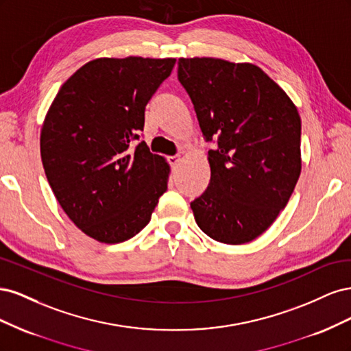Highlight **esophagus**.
<instances>
[{"instance_id": "34e87169", "label": "esophagus", "mask_w": 351, "mask_h": 351, "mask_svg": "<svg viewBox=\"0 0 351 351\" xmlns=\"http://www.w3.org/2000/svg\"><path fill=\"white\" fill-rule=\"evenodd\" d=\"M180 161H182V159H180V156H177V155L168 156V162H169V165H171L173 168H176L180 164Z\"/></svg>"}]
</instances>
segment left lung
<instances>
[{"label": "left lung", "mask_w": 351, "mask_h": 351, "mask_svg": "<svg viewBox=\"0 0 351 351\" xmlns=\"http://www.w3.org/2000/svg\"><path fill=\"white\" fill-rule=\"evenodd\" d=\"M208 152L210 182L190 208L210 239L243 244L259 237L289 204L302 171V120L295 105L252 62L178 58Z\"/></svg>", "instance_id": "obj_1"}]
</instances>
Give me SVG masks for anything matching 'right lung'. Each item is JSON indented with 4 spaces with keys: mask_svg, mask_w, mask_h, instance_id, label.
I'll list each match as a JSON object with an SVG mask.
<instances>
[{
    "mask_svg": "<svg viewBox=\"0 0 351 351\" xmlns=\"http://www.w3.org/2000/svg\"><path fill=\"white\" fill-rule=\"evenodd\" d=\"M176 58H97L60 88L40 129V158L60 206L101 243L132 239L151 221L169 165L133 146L145 107Z\"/></svg>",
    "mask_w": 351,
    "mask_h": 351,
    "instance_id": "1",
    "label": "right lung"
}]
</instances>
